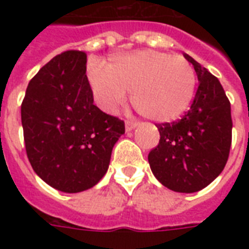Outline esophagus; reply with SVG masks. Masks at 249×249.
Listing matches in <instances>:
<instances>
[{
  "label": "esophagus",
  "mask_w": 249,
  "mask_h": 249,
  "mask_svg": "<svg viewBox=\"0 0 249 249\" xmlns=\"http://www.w3.org/2000/svg\"><path fill=\"white\" fill-rule=\"evenodd\" d=\"M137 123H134V121H126L125 123V130L126 132H130V130H133V129L137 128Z\"/></svg>",
  "instance_id": "34e87169"
}]
</instances>
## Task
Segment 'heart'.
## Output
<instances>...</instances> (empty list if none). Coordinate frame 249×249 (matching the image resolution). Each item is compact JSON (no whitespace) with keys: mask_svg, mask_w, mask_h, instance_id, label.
I'll return each mask as SVG.
<instances>
[{"mask_svg":"<svg viewBox=\"0 0 249 249\" xmlns=\"http://www.w3.org/2000/svg\"><path fill=\"white\" fill-rule=\"evenodd\" d=\"M89 84L103 111L116 113L132 91L134 108L150 120L170 123L189 109L196 75L189 60L156 50H137L111 56L108 63L89 66Z\"/></svg>","mask_w":249,"mask_h":249,"instance_id":"heart-1","label":"heart"}]
</instances>
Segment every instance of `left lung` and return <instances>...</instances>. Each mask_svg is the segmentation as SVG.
<instances>
[{
	"label": "left lung",
	"instance_id": "obj_1",
	"mask_svg": "<svg viewBox=\"0 0 249 249\" xmlns=\"http://www.w3.org/2000/svg\"><path fill=\"white\" fill-rule=\"evenodd\" d=\"M199 86L181 120L158 124L159 144L148 154L156 179L176 193H196L224 170L231 146V108L218 79L189 54Z\"/></svg>",
	"mask_w": 249,
	"mask_h": 249
}]
</instances>
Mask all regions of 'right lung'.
I'll list each match as a JSON object with an SVG mask.
<instances>
[{
    "label": "right lung",
    "instance_id": "obj_1",
    "mask_svg": "<svg viewBox=\"0 0 249 249\" xmlns=\"http://www.w3.org/2000/svg\"><path fill=\"white\" fill-rule=\"evenodd\" d=\"M86 54L54 56L29 81L21 103L25 151L49 186L75 194L91 189L108 169L124 121L93 103Z\"/></svg>",
    "mask_w": 249,
    "mask_h": 249
}]
</instances>
